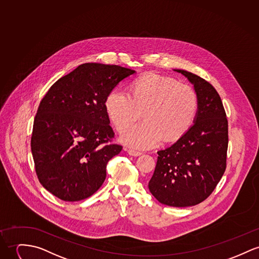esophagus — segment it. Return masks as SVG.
Segmentation results:
<instances>
[{
    "mask_svg": "<svg viewBox=\"0 0 259 259\" xmlns=\"http://www.w3.org/2000/svg\"><path fill=\"white\" fill-rule=\"evenodd\" d=\"M127 152H128V154H129L130 156H134V157H138V156H140V155L142 154L139 151H135V150H131V149L127 150Z\"/></svg>",
    "mask_w": 259,
    "mask_h": 259,
    "instance_id": "1",
    "label": "esophagus"
}]
</instances>
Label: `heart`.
<instances>
[{
  "instance_id": "obj_1",
  "label": "heart",
  "mask_w": 259,
  "mask_h": 259,
  "mask_svg": "<svg viewBox=\"0 0 259 259\" xmlns=\"http://www.w3.org/2000/svg\"><path fill=\"white\" fill-rule=\"evenodd\" d=\"M104 107L120 133L134 125L143 113L145 122L125 133L122 141L133 148L149 149L162 139L177 141L189 130L197 113L198 99L190 85L148 73L133 82L131 96L112 90Z\"/></svg>"
}]
</instances>
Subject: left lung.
<instances>
[{"instance_id": "left-lung-1", "label": "left lung", "mask_w": 259, "mask_h": 259, "mask_svg": "<svg viewBox=\"0 0 259 259\" xmlns=\"http://www.w3.org/2000/svg\"><path fill=\"white\" fill-rule=\"evenodd\" d=\"M175 71L193 83L198 110L189 130L158 152L149 189L161 204L189 207L207 199L226 170L228 119L219 94L210 82L184 70Z\"/></svg>"}]
</instances>
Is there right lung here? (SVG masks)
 I'll return each mask as SVG.
<instances>
[{
	"label": "right lung",
	"instance_id": "right-lung-1",
	"mask_svg": "<svg viewBox=\"0 0 259 259\" xmlns=\"http://www.w3.org/2000/svg\"><path fill=\"white\" fill-rule=\"evenodd\" d=\"M134 70L84 63L54 82L40 101L31 152L42 186L59 199L75 202L96 193L108 160L122 146L104 107L108 94Z\"/></svg>",
	"mask_w": 259,
	"mask_h": 259
}]
</instances>
